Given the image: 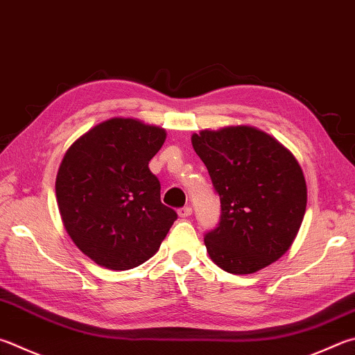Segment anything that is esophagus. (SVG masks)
<instances>
[{
    "label": "esophagus",
    "mask_w": 355,
    "mask_h": 355,
    "mask_svg": "<svg viewBox=\"0 0 355 355\" xmlns=\"http://www.w3.org/2000/svg\"><path fill=\"white\" fill-rule=\"evenodd\" d=\"M191 214H192V208H191V206H183V208L178 209V216L183 217V218L189 217Z\"/></svg>",
    "instance_id": "1"
}]
</instances>
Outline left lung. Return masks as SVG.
Returning <instances> with one entry per match:
<instances>
[{
  "label": "left lung",
  "mask_w": 355,
  "mask_h": 355,
  "mask_svg": "<svg viewBox=\"0 0 355 355\" xmlns=\"http://www.w3.org/2000/svg\"><path fill=\"white\" fill-rule=\"evenodd\" d=\"M192 146L220 197V220L205 234L211 259L234 275L278 261L306 212L298 161L270 135L247 125L196 133Z\"/></svg>",
  "instance_id": "left-lung-1"
}]
</instances>
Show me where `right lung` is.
I'll use <instances>...</instances> for the list:
<instances>
[{
    "label": "right lung",
    "mask_w": 355,
    "mask_h": 355,
    "mask_svg": "<svg viewBox=\"0 0 355 355\" xmlns=\"http://www.w3.org/2000/svg\"><path fill=\"white\" fill-rule=\"evenodd\" d=\"M166 139L159 127L113 118L93 127L67 150L55 180L63 225L89 259L128 270L157 253L177 220L161 203L149 169Z\"/></svg>",
    "instance_id": "obj_1"
}]
</instances>
